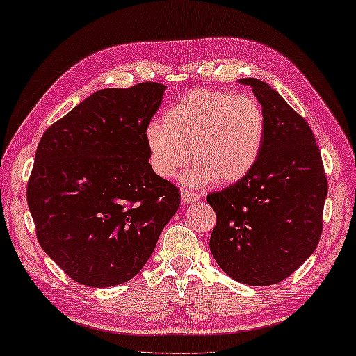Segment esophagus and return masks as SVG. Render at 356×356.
Returning a JSON list of instances; mask_svg holds the SVG:
<instances>
[{"label": "esophagus", "mask_w": 356, "mask_h": 356, "mask_svg": "<svg viewBox=\"0 0 356 356\" xmlns=\"http://www.w3.org/2000/svg\"><path fill=\"white\" fill-rule=\"evenodd\" d=\"M181 200H183L184 204H192V202H196L200 200V195L192 193L188 191H181Z\"/></svg>", "instance_id": "1"}]
</instances>
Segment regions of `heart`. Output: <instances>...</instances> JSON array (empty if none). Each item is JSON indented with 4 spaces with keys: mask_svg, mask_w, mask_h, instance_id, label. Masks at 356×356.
<instances>
[{
    "mask_svg": "<svg viewBox=\"0 0 356 356\" xmlns=\"http://www.w3.org/2000/svg\"><path fill=\"white\" fill-rule=\"evenodd\" d=\"M265 115L256 97L230 91L193 90L164 113V124L146 126L145 143L152 170L172 178L188 152L193 165L183 181L201 187L216 179L234 184L254 168L264 145Z\"/></svg>",
    "mask_w": 356,
    "mask_h": 356,
    "instance_id": "obj_1",
    "label": "heart"
}]
</instances>
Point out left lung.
<instances>
[{"label":"left lung","mask_w":356,"mask_h":356,"mask_svg":"<svg viewBox=\"0 0 356 356\" xmlns=\"http://www.w3.org/2000/svg\"><path fill=\"white\" fill-rule=\"evenodd\" d=\"M239 83L250 85L262 106L264 145L247 177L207 195L216 213L210 251L233 280L268 286L289 277L317 248L327 179L305 118L264 81Z\"/></svg>","instance_id":"8db88e82"}]
</instances>
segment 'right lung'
I'll use <instances>...</instances> for the list:
<instances>
[{
    "instance_id": "right-lung-1",
    "label": "right lung",
    "mask_w": 356,
    "mask_h": 356,
    "mask_svg": "<svg viewBox=\"0 0 356 356\" xmlns=\"http://www.w3.org/2000/svg\"><path fill=\"white\" fill-rule=\"evenodd\" d=\"M165 88L99 90L39 141L27 184L38 241L85 286L137 275L179 207L178 188L152 170L145 143Z\"/></svg>"
}]
</instances>
